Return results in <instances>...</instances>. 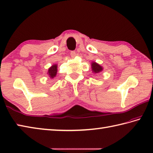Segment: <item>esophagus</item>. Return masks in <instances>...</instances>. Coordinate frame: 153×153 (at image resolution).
<instances>
[{
	"label": "esophagus",
	"instance_id": "34e87169",
	"mask_svg": "<svg viewBox=\"0 0 153 153\" xmlns=\"http://www.w3.org/2000/svg\"><path fill=\"white\" fill-rule=\"evenodd\" d=\"M71 56L72 57H74L76 56V52L75 51H71Z\"/></svg>",
	"mask_w": 153,
	"mask_h": 153
}]
</instances>
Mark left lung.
Masks as SVG:
<instances>
[{
    "label": "left lung",
    "instance_id": "left-lung-1",
    "mask_svg": "<svg viewBox=\"0 0 153 153\" xmlns=\"http://www.w3.org/2000/svg\"><path fill=\"white\" fill-rule=\"evenodd\" d=\"M92 70H93V73H99V72L102 71V68L99 64H97V63L93 62L92 63Z\"/></svg>",
    "mask_w": 153,
    "mask_h": 153
}]
</instances>
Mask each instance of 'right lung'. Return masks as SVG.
<instances>
[{
	"mask_svg": "<svg viewBox=\"0 0 153 153\" xmlns=\"http://www.w3.org/2000/svg\"><path fill=\"white\" fill-rule=\"evenodd\" d=\"M56 73H57V65H54L52 66L49 69H48V74L50 76L51 78H54L56 76Z\"/></svg>",
	"mask_w": 153,
	"mask_h": 153,
	"instance_id": "1",
	"label": "right lung"
}]
</instances>
